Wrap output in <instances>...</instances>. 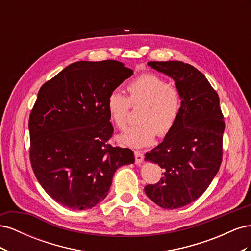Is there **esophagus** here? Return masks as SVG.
<instances>
[{"mask_svg":"<svg viewBox=\"0 0 251 251\" xmlns=\"http://www.w3.org/2000/svg\"><path fill=\"white\" fill-rule=\"evenodd\" d=\"M134 154H135V162H136V164L142 163L143 159H144V155H143L142 151H135Z\"/></svg>","mask_w":251,"mask_h":251,"instance_id":"34e87169","label":"esophagus"}]
</instances>
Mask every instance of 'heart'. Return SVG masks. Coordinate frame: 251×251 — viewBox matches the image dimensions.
I'll return each mask as SVG.
<instances>
[{
	"label": "heart",
	"mask_w": 251,
	"mask_h": 251,
	"mask_svg": "<svg viewBox=\"0 0 251 251\" xmlns=\"http://www.w3.org/2000/svg\"><path fill=\"white\" fill-rule=\"evenodd\" d=\"M127 96L113 90L107 98L110 120L118 130L127 126L132 107L142 105L138 114L139 125L121 136L120 140L131 148H144L153 144L157 134L164 137L172 132L182 110V96L177 87L169 85L154 73H142L126 85Z\"/></svg>",
	"instance_id": "obj_1"
}]
</instances>
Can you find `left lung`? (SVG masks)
I'll return each mask as SVG.
<instances>
[{"mask_svg":"<svg viewBox=\"0 0 251 251\" xmlns=\"http://www.w3.org/2000/svg\"><path fill=\"white\" fill-rule=\"evenodd\" d=\"M148 65L175 80L182 96V110L172 132L146 154L147 161L163 169V177L147 185L144 192L162 208H180L198 199L220 169L223 114L216 90L192 65L178 60Z\"/></svg>","mask_w":251,"mask_h":251,"instance_id":"1","label":"left lung"}]
</instances>
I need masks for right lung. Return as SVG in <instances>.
<instances>
[{
  "label": "right lung",
  "mask_w": 251,
  "mask_h": 251,
  "mask_svg": "<svg viewBox=\"0 0 251 251\" xmlns=\"http://www.w3.org/2000/svg\"><path fill=\"white\" fill-rule=\"evenodd\" d=\"M133 70L117 60L76 62L41 87L29 116L30 163L59 204L94 207L108 195L114 173L134 163L133 151L109 143L110 92Z\"/></svg>",
  "instance_id": "1"
}]
</instances>
